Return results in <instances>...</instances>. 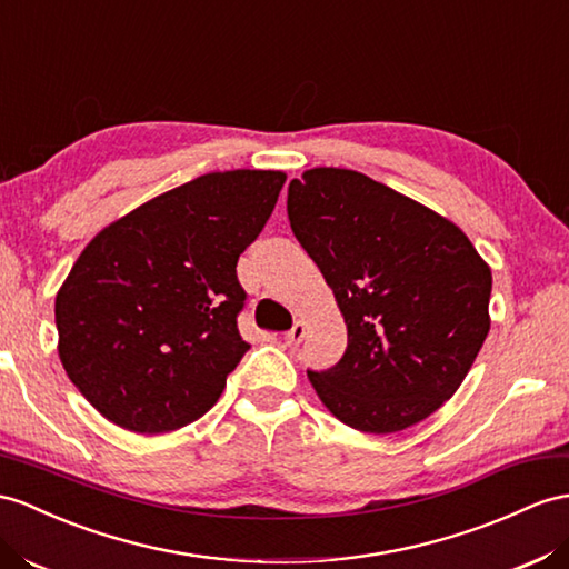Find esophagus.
Segmentation results:
<instances>
[{
  "instance_id": "esophagus-1",
  "label": "esophagus",
  "mask_w": 569,
  "mask_h": 569,
  "mask_svg": "<svg viewBox=\"0 0 569 569\" xmlns=\"http://www.w3.org/2000/svg\"><path fill=\"white\" fill-rule=\"evenodd\" d=\"M305 333H308V325L305 322H296L293 325V329H290L286 337H283V343L286 346H298L302 339H305Z\"/></svg>"
}]
</instances>
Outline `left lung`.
<instances>
[{"mask_svg":"<svg viewBox=\"0 0 569 569\" xmlns=\"http://www.w3.org/2000/svg\"><path fill=\"white\" fill-rule=\"evenodd\" d=\"M298 242L333 290L348 346L308 372L327 409L360 432H399L455 397L490 329V267L463 230L346 168L288 187Z\"/></svg>","mask_w":569,"mask_h":569,"instance_id":"left-lung-1","label":"left lung"}]
</instances>
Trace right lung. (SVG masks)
Here are the masks:
<instances>
[{"instance_id": "1", "label": "right lung", "mask_w": 569, "mask_h": 569, "mask_svg": "<svg viewBox=\"0 0 569 569\" xmlns=\"http://www.w3.org/2000/svg\"><path fill=\"white\" fill-rule=\"evenodd\" d=\"M286 172H209L141 203L86 244L54 298L60 360L110 423L139 435L207 413L250 343L238 259Z\"/></svg>"}]
</instances>
